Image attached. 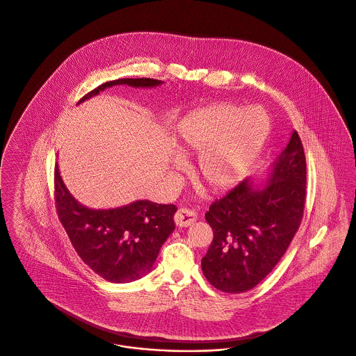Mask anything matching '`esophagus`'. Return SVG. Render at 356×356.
Returning <instances> with one entry per match:
<instances>
[{
    "mask_svg": "<svg viewBox=\"0 0 356 356\" xmlns=\"http://www.w3.org/2000/svg\"><path fill=\"white\" fill-rule=\"evenodd\" d=\"M195 220H196V214L187 209H180L175 214V223L180 227L191 226Z\"/></svg>",
    "mask_w": 356,
    "mask_h": 356,
    "instance_id": "1",
    "label": "esophagus"
}]
</instances>
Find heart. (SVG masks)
Listing matches in <instances>:
<instances>
[{
  "instance_id": "b5f03b06",
  "label": "heart",
  "mask_w": 356,
  "mask_h": 356,
  "mask_svg": "<svg viewBox=\"0 0 356 356\" xmlns=\"http://www.w3.org/2000/svg\"><path fill=\"white\" fill-rule=\"evenodd\" d=\"M268 134V119L254 108L216 104L180 120L176 143L183 153L199 156L200 177L213 188L238 183L257 159Z\"/></svg>"
}]
</instances>
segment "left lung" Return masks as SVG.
I'll return each mask as SVG.
<instances>
[{
	"instance_id": "left-lung-1",
	"label": "left lung",
	"mask_w": 356,
	"mask_h": 356,
	"mask_svg": "<svg viewBox=\"0 0 356 356\" xmlns=\"http://www.w3.org/2000/svg\"><path fill=\"white\" fill-rule=\"evenodd\" d=\"M305 199L306 159L294 131L263 187L244 180L206 213L214 238L202 259V270L211 286L229 294L257 286L300 229Z\"/></svg>"
}]
</instances>
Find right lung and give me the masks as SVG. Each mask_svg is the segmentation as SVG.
<instances>
[{
    "label": "right lung",
    "mask_w": 356,
    "mask_h": 356,
    "mask_svg": "<svg viewBox=\"0 0 356 356\" xmlns=\"http://www.w3.org/2000/svg\"><path fill=\"white\" fill-rule=\"evenodd\" d=\"M157 86L154 79H119L99 85L79 103L113 85ZM55 209L67 237L82 261L112 283H127L147 274L175 230V204L137 200L131 204L92 210L80 204L65 187L58 166L54 170Z\"/></svg>",
    "instance_id": "add662e5"
}]
</instances>
